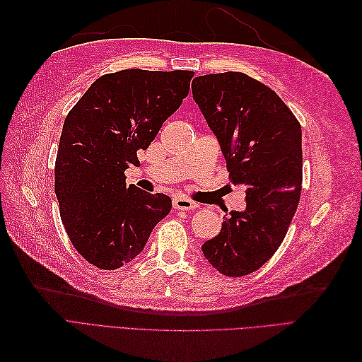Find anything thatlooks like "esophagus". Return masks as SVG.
<instances>
[{
	"mask_svg": "<svg viewBox=\"0 0 362 362\" xmlns=\"http://www.w3.org/2000/svg\"><path fill=\"white\" fill-rule=\"evenodd\" d=\"M173 208H177V210H182V211H190V210H194V208H196V202H193L192 199L180 194L173 199Z\"/></svg>",
	"mask_w": 362,
	"mask_h": 362,
	"instance_id": "34e87169",
	"label": "esophagus"
}]
</instances>
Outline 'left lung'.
Segmentation results:
<instances>
[{
	"label": "left lung",
	"mask_w": 362,
	"mask_h": 362,
	"mask_svg": "<svg viewBox=\"0 0 362 362\" xmlns=\"http://www.w3.org/2000/svg\"><path fill=\"white\" fill-rule=\"evenodd\" d=\"M192 92L221 145L229 180L246 187V210L223 217L221 234L202 252L222 275L245 276L273 257L298 210L300 124L270 87L243 72L196 76Z\"/></svg>",
	"instance_id": "1"
}]
</instances>
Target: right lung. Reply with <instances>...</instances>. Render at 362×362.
<instances>
[{
	"label": "right lung",
	"instance_id": "1",
	"mask_svg": "<svg viewBox=\"0 0 362 362\" xmlns=\"http://www.w3.org/2000/svg\"><path fill=\"white\" fill-rule=\"evenodd\" d=\"M192 71L124 69L100 76L64 119L56 158L60 217L78 254L116 270L144 250L172 201L127 187L125 170L189 95Z\"/></svg>",
	"mask_w": 362,
	"mask_h": 362
}]
</instances>
